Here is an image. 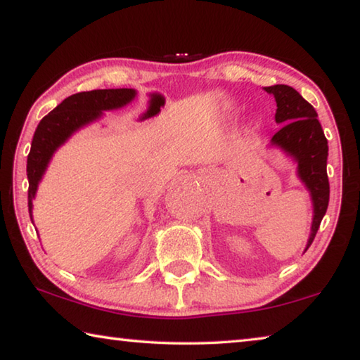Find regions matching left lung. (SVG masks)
<instances>
[{"instance_id":"left-lung-1","label":"left lung","mask_w":360,"mask_h":360,"mask_svg":"<svg viewBox=\"0 0 360 360\" xmlns=\"http://www.w3.org/2000/svg\"><path fill=\"white\" fill-rule=\"evenodd\" d=\"M264 90L275 96L278 108L275 120L276 124H283L273 135L270 144L281 149L297 163L298 179L311 197L313 222L304 248L307 251L318 233L322 217L326 216L330 195L327 178V139L318 120V112L295 89L278 84L264 87Z\"/></svg>"}]
</instances>
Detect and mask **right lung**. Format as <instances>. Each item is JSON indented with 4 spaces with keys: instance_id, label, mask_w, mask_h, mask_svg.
Wrapping results in <instances>:
<instances>
[{
    "instance_id": "right-lung-1",
    "label": "right lung",
    "mask_w": 360,
    "mask_h": 360,
    "mask_svg": "<svg viewBox=\"0 0 360 360\" xmlns=\"http://www.w3.org/2000/svg\"><path fill=\"white\" fill-rule=\"evenodd\" d=\"M136 96L135 89H103L75 94L65 98L42 117L34 131L27 158L28 211L33 222V200L38 186L60 146L84 127L103 117V112L129 105Z\"/></svg>"
}]
</instances>
